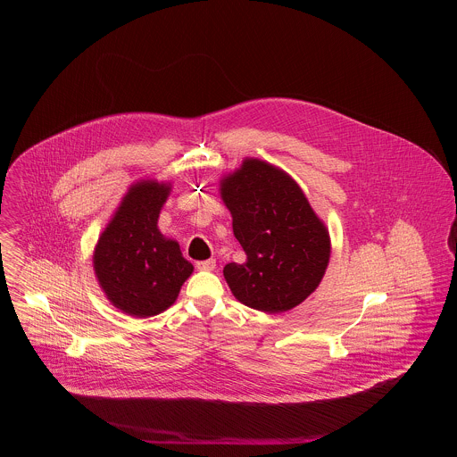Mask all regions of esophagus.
<instances>
[{"label": "esophagus", "instance_id": "esophagus-1", "mask_svg": "<svg viewBox=\"0 0 457 457\" xmlns=\"http://www.w3.org/2000/svg\"><path fill=\"white\" fill-rule=\"evenodd\" d=\"M214 267H216V261H212V259L196 262V269L198 270H212Z\"/></svg>", "mask_w": 457, "mask_h": 457}]
</instances>
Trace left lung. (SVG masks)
<instances>
[{"label":"left lung","instance_id":"left-lung-1","mask_svg":"<svg viewBox=\"0 0 457 457\" xmlns=\"http://www.w3.org/2000/svg\"><path fill=\"white\" fill-rule=\"evenodd\" d=\"M220 192L246 253L245 263L223 267L236 299L263 313L301 304L326 274L330 239L299 185L278 167L246 158Z\"/></svg>","mask_w":457,"mask_h":457}]
</instances>
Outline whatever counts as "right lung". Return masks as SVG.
Returning a JSON list of instances; mask_svg holds the SVG:
<instances>
[{"label": "right lung", "instance_id": "1", "mask_svg": "<svg viewBox=\"0 0 457 457\" xmlns=\"http://www.w3.org/2000/svg\"><path fill=\"white\" fill-rule=\"evenodd\" d=\"M170 185L138 181L102 232L93 267L107 299L131 317H154L174 304L194 272L179 245L158 230Z\"/></svg>", "mask_w": 457, "mask_h": 457}]
</instances>
